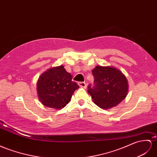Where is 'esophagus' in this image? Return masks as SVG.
Instances as JSON below:
<instances>
[{
	"label": "esophagus",
	"instance_id": "esophagus-1",
	"mask_svg": "<svg viewBox=\"0 0 157 157\" xmlns=\"http://www.w3.org/2000/svg\"><path fill=\"white\" fill-rule=\"evenodd\" d=\"M78 85L79 86V87H83V88H86V87H87V85H86V83H85V82H79L78 83Z\"/></svg>",
	"mask_w": 157,
	"mask_h": 157
}]
</instances>
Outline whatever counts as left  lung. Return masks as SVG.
<instances>
[{"mask_svg":"<svg viewBox=\"0 0 157 157\" xmlns=\"http://www.w3.org/2000/svg\"><path fill=\"white\" fill-rule=\"evenodd\" d=\"M94 86H88V93L101 109L117 106L126 98L128 84L124 75L117 68L97 66L92 70Z\"/></svg>","mask_w":157,"mask_h":157,"instance_id":"1","label":"left lung"}]
</instances>
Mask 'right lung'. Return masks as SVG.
Masks as SVG:
<instances>
[{
  "mask_svg": "<svg viewBox=\"0 0 157 157\" xmlns=\"http://www.w3.org/2000/svg\"><path fill=\"white\" fill-rule=\"evenodd\" d=\"M72 75L63 66L50 68L40 76L36 89L38 99L46 107L59 109L70 101L74 91L79 88L72 81Z\"/></svg>",
  "mask_w": 157,
  "mask_h": 157,
  "instance_id": "add662e5",
  "label": "right lung"
}]
</instances>
